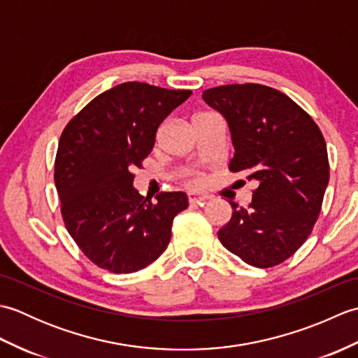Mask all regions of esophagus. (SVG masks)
<instances>
[{
  "label": "esophagus",
  "instance_id": "34e87169",
  "mask_svg": "<svg viewBox=\"0 0 358 358\" xmlns=\"http://www.w3.org/2000/svg\"><path fill=\"white\" fill-rule=\"evenodd\" d=\"M206 200H208L206 195H201V194H196V192L189 194V203H191V204H203V203H206Z\"/></svg>",
  "mask_w": 358,
  "mask_h": 358
}]
</instances>
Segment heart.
Segmentation results:
<instances>
[{"instance_id":"obj_1","label":"heart","mask_w":358,"mask_h":358,"mask_svg":"<svg viewBox=\"0 0 358 358\" xmlns=\"http://www.w3.org/2000/svg\"><path fill=\"white\" fill-rule=\"evenodd\" d=\"M199 115H200V113H199ZM183 175H185V177H187V178H191L194 183H200V177H199V175H196V172L186 171Z\"/></svg>"}]
</instances>
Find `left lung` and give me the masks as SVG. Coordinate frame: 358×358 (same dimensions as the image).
<instances>
[{
    "label": "left lung",
    "instance_id": "left-lung-1",
    "mask_svg": "<svg viewBox=\"0 0 358 358\" xmlns=\"http://www.w3.org/2000/svg\"><path fill=\"white\" fill-rule=\"evenodd\" d=\"M203 100L229 124L235 148L229 171L254 181L252 201L218 231L222 245L255 268L287 260L308 240L329 183L328 150L309 113L280 90L226 85Z\"/></svg>",
    "mask_w": 358,
    "mask_h": 358
}]
</instances>
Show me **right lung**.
I'll list each match as a JSON object with an SVG mask.
<instances>
[{"label": "right lung", "instance_id": "add662e5", "mask_svg": "<svg viewBox=\"0 0 358 358\" xmlns=\"http://www.w3.org/2000/svg\"><path fill=\"white\" fill-rule=\"evenodd\" d=\"M191 94L123 83L95 96L64 127L55 158L62 215L98 268L136 272L169 245L172 222L187 208V195L144 199L134 187V171L150 154L163 120Z\"/></svg>", "mask_w": 358, "mask_h": 358}]
</instances>
